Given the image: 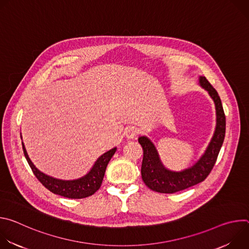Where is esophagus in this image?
<instances>
[{
  "instance_id": "esophagus-1",
  "label": "esophagus",
  "mask_w": 249,
  "mask_h": 249,
  "mask_svg": "<svg viewBox=\"0 0 249 249\" xmlns=\"http://www.w3.org/2000/svg\"><path fill=\"white\" fill-rule=\"evenodd\" d=\"M138 133H139V130H138L137 128H135V127H129V128L126 130V132H125V136H126L127 139L132 140V139L136 138V136L138 135Z\"/></svg>"
}]
</instances>
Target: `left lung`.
<instances>
[{
  "label": "left lung",
  "mask_w": 249,
  "mask_h": 249,
  "mask_svg": "<svg viewBox=\"0 0 249 249\" xmlns=\"http://www.w3.org/2000/svg\"><path fill=\"white\" fill-rule=\"evenodd\" d=\"M199 85L208 91L211 98L214 100L216 107V128L206 151L192 166L180 171H173L166 168L161 162L153 142L146 136H141L138 139L144 151L141 168L142 179L153 191L175 193L196 185L206 179L216 163L225 139L226 116L217 90L203 76L199 77Z\"/></svg>",
  "instance_id": "1"
}]
</instances>
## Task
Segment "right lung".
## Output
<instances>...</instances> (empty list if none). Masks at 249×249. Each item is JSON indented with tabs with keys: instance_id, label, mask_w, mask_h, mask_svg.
Listing matches in <instances>:
<instances>
[{
	"instance_id": "obj_1",
	"label": "right lung",
	"mask_w": 249,
	"mask_h": 249,
	"mask_svg": "<svg viewBox=\"0 0 249 249\" xmlns=\"http://www.w3.org/2000/svg\"><path fill=\"white\" fill-rule=\"evenodd\" d=\"M21 144L24 157L34 175L36 176V178L52 193L71 199H82L89 197L99 189L103 180L106 166H107L109 160L117 150V148L114 147L113 149L101 155L96 160L90 170L86 175L80 177V178L73 180H64L55 178V177H52L40 171L30 160L23 143Z\"/></svg>"
}]
</instances>
